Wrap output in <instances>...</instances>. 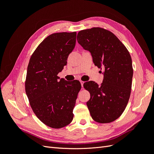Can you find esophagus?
Listing matches in <instances>:
<instances>
[{
    "label": "esophagus",
    "mask_w": 154,
    "mask_h": 154,
    "mask_svg": "<svg viewBox=\"0 0 154 154\" xmlns=\"http://www.w3.org/2000/svg\"><path fill=\"white\" fill-rule=\"evenodd\" d=\"M80 83H81V85H82V86L83 87V83H84V82H83V81H80Z\"/></svg>",
    "instance_id": "1"
}]
</instances>
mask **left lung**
<instances>
[{
  "instance_id": "left-lung-1",
  "label": "left lung",
  "mask_w": 154,
  "mask_h": 154,
  "mask_svg": "<svg viewBox=\"0 0 154 154\" xmlns=\"http://www.w3.org/2000/svg\"><path fill=\"white\" fill-rule=\"evenodd\" d=\"M77 41L92 57L93 63L103 69L101 85L85 82L83 87L89 91L87 102L92 118L106 123L114 122L122 114L128 102L132 88V58L125 46L110 31L100 27L82 30Z\"/></svg>"
}]
</instances>
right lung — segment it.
<instances>
[{
  "label": "right lung",
  "instance_id": "add662e5",
  "mask_svg": "<svg viewBox=\"0 0 154 154\" xmlns=\"http://www.w3.org/2000/svg\"><path fill=\"white\" fill-rule=\"evenodd\" d=\"M76 38V32L50 35L37 47L27 66L25 88L30 105L36 117L51 128L66 127L74 117L81 83L57 75L67 65Z\"/></svg>",
  "mask_w": 154,
  "mask_h": 154
}]
</instances>
